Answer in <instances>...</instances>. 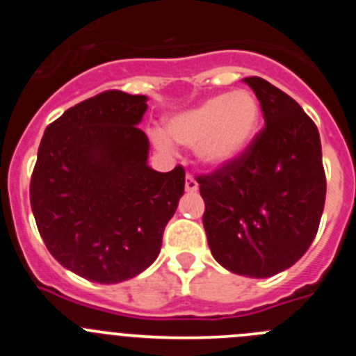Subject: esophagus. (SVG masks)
Segmentation results:
<instances>
[{"label":"esophagus","mask_w":356,"mask_h":356,"mask_svg":"<svg viewBox=\"0 0 356 356\" xmlns=\"http://www.w3.org/2000/svg\"><path fill=\"white\" fill-rule=\"evenodd\" d=\"M197 188H200V185H197V181L194 180L193 176H185V191H187V193H196Z\"/></svg>","instance_id":"34e87169"}]
</instances>
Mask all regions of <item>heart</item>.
Wrapping results in <instances>:
<instances>
[{"label": "heart", "mask_w": 356, "mask_h": 356, "mask_svg": "<svg viewBox=\"0 0 356 356\" xmlns=\"http://www.w3.org/2000/svg\"><path fill=\"white\" fill-rule=\"evenodd\" d=\"M262 108L250 90L216 94L165 121V134L175 143L194 147L201 165L222 169L237 162L259 134ZM155 144L169 147L163 134H155Z\"/></svg>", "instance_id": "1"}]
</instances>
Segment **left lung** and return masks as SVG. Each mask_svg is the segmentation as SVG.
<instances>
[{
	"label": "left lung",
	"instance_id": "8db88e82",
	"mask_svg": "<svg viewBox=\"0 0 356 356\" xmlns=\"http://www.w3.org/2000/svg\"><path fill=\"white\" fill-rule=\"evenodd\" d=\"M266 128L226 168L200 176L212 257L229 273L269 278L307 253L325 209L326 178L316 124L291 96L244 78Z\"/></svg>",
	"mask_w": 356,
	"mask_h": 356
}]
</instances>
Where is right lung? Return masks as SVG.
<instances>
[{
  "mask_svg": "<svg viewBox=\"0 0 356 356\" xmlns=\"http://www.w3.org/2000/svg\"><path fill=\"white\" fill-rule=\"evenodd\" d=\"M147 96L106 90L65 110L40 140L30 203L49 253L74 275L119 284L146 271L184 196L185 171L147 165Z\"/></svg>",
  "mask_w": 356,
  "mask_h": 356,
  "instance_id": "1",
  "label": "right lung"
}]
</instances>
